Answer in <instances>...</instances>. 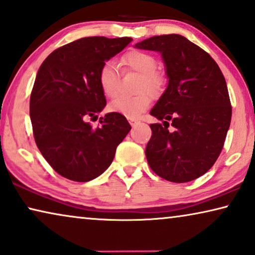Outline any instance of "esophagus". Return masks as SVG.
Instances as JSON below:
<instances>
[{"label":"esophagus","mask_w":255,"mask_h":255,"mask_svg":"<svg viewBox=\"0 0 255 255\" xmlns=\"http://www.w3.org/2000/svg\"><path fill=\"white\" fill-rule=\"evenodd\" d=\"M128 122H130V124L132 125V127H135L136 124L140 123V121L136 120V119H128Z\"/></svg>","instance_id":"esophagus-1"}]
</instances>
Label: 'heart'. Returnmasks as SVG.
Returning <instances> with one entry per match:
<instances>
[{
    "mask_svg": "<svg viewBox=\"0 0 255 255\" xmlns=\"http://www.w3.org/2000/svg\"><path fill=\"white\" fill-rule=\"evenodd\" d=\"M122 63L128 71L139 75L135 92L138 94L132 98H116L109 102L108 110L112 113L121 114L128 119H134L148 108L150 105L149 93L153 98H158L165 90L167 80L156 69V60L152 55L140 50H132L125 54L122 58ZM117 66L114 62H106L99 71V85L102 93L107 98H114L117 95ZM143 90L148 91V94Z\"/></svg>",
    "mask_w": 255,
    "mask_h": 255,
    "instance_id": "b5f03b06",
    "label": "heart"
}]
</instances>
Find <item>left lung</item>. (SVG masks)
<instances>
[{
  "label": "left lung",
  "mask_w": 255,
  "mask_h": 255,
  "mask_svg": "<svg viewBox=\"0 0 255 255\" xmlns=\"http://www.w3.org/2000/svg\"><path fill=\"white\" fill-rule=\"evenodd\" d=\"M134 47L160 53L168 78L150 110L163 125L150 124L147 162L169 182L198 178L215 163L230 127L232 110L223 73L208 53L179 34L152 36Z\"/></svg>",
  "instance_id": "left-lung-1"
}]
</instances>
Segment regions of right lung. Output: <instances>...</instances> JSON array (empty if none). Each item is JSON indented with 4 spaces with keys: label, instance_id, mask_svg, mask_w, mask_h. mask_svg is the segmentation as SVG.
<instances>
[{
    "label": "right lung",
    "instance_id": "add662e5",
    "mask_svg": "<svg viewBox=\"0 0 255 255\" xmlns=\"http://www.w3.org/2000/svg\"><path fill=\"white\" fill-rule=\"evenodd\" d=\"M131 38L88 36L54 50L40 66L29 99L33 134L42 156L57 173L75 182H88L105 172L116 148L131 130L123 115L97 117L107 102L99 85L106 61Z\"/></svg>",
    "mask_w": 255,
    "mask_h": 255
}]
</instances>
